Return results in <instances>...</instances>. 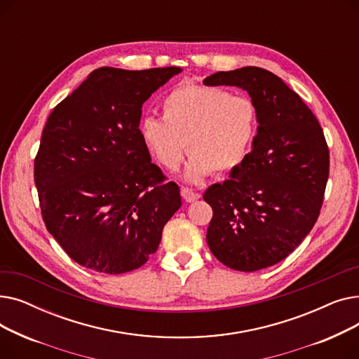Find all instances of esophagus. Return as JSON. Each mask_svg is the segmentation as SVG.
Masks as SVG:
<instances>
[{"label":"esophagus","instance_id":"1","mask_svg":"<svg viewBox=\"0 0 359 359\" xmlns=\"http://www.w3.org/2000/svg\"><path fill=\"white\" fill-rule=\"evenodd\" d=\"M180 194H182V198H183L186 202H195V201H198V199L201 198L199 194L194 192L192 189H187V187H183V189L180 191Z\"/></svg>","mask_w":359,"mask_h":359}]
</instances>
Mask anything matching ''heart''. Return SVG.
<instances>
[{"instance_id":"1","label":"heart","mask_w":359,"mask_h":359,"mask_svg":"<svg viewBox=\"0 0 359 359\" xmlns=\"http://www.w3.org/2000/svg\"><path fill=\"white\" fill-rule=\"evenodd\" d=\"M161 109L163 118L141 121L142 142L167 170L177 168L186 147L191 157L183 176L189 183L238 168L257 135L255 102L219 87L180 84L164 97Z\"/></svg>"}]
</instances>
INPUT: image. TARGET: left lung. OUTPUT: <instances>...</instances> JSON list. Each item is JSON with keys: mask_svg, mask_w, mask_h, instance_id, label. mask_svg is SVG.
I'll return each mask as SVG.
<instances>
[{"mask_svg": "<svg viewBox=\"0 0 359 359\" xmlns=\"http://www.w3.org/2000/svg\"><path fill=\"white\" fill-rule=\"evenodd\" d=\"M205 86L246 90L259 110L252 151L230 179L203 194L212 206L206 241L234 271L255 272L284 260L311 231L329 177V148L309 106L271 71H219Z\"/></svg>", "mask_w": 359, "mask_h": 359, "instance_id": "8db88e82", "label": "left lung"}]
</instances>
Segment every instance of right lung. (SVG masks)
<instances>
[{"mask_svg": "<svg viewBox=\"0 0 359 359\" xmlns=\"http://www.w3.org/2000/svg\"><path fill=\"white\" fill-rule=\"evenodd\" d=\"M179 67L94 69L56 106L34 158L48 231L79 265L109 275L141 268L180 208L140 134L142 104Z\"/></svg>", "mask_w": 359, "mask_h": 359, "instance_id": "right-lung-1", "label": "right lung"}]
</instances>
